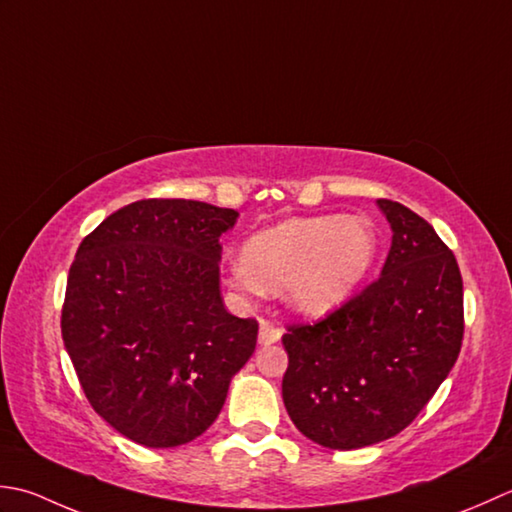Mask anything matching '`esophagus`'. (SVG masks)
I'll use <instances>...</instances> for the list:
<instances>
[{"label":"esophagus","mask_w":512,"mask_h":512,"mask_svg":"<svg viewBox=\"0 0 512 512\" xmlns=\"http://www.w3.org/2000/svg\"><path fill=\"white\" fill-rule=\"evenodd\" d=\"M283 336V329L271 325L269 320H260V331H258V342L260 344H274Z\"/></svg>","instance_id":"esophagus-1"}]
</instances>
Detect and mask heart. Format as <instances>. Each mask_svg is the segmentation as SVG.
Returning <instances> with one entry per match:
<instances>
[{
    "label": "heart",
    "instance_id": "obj_1",
    "mask_svg": "<svg viewBox=\"0 0 512 512\" xmlns=\"http://www.w3.org/2000/svg\"><path fill=\"white\" fill-rule=\"evenodd\" d=\"M375 249V229L360 216L287 218L249 238L232 283L245 291L287 287L291 307L325 314L367 276Z\"/></svg>",
    "mask_w": 512,
    "mask_h": 512
}]
</instances>
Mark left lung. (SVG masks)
Wrapping results in <instances>:
<instances>
[{"mask_svg": "<svg viewBox=\"0 0 512 512\" xmlns=\"http://www.w3.org/2000/svg\"><path fill=\"white\" fill-rule=\"evenodd\" d=\"M393 238L382 274L314 322L287 325L283 400L296 429L351 451L409 426L451 373L464 287L451 249L422 216L378 198Z\"/></svg>", "mask_w": 512, "mask_h": 512, "instance_id": "left-lung-1", "label": "left lung"}]
</instances>
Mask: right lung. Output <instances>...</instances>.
I'll list each match as a JSON object with an SVG mask.
<instances>
[{
    "label": "right lung",
    "instance_id": "obj_1",
    "mask_svg": "<svg viewBox=\"0 0 512 512\" xmlns=\"http://www.w3.org/2000/svg\"><path fill=\"white\" fill-rule=\"evenodd\" d=\"M236 218L201 201L145 198L77 249L61 338L92 409L132 442L196 440L256 349L258 322L229 314L218 287V238Z\"/></svg>",
    "mask_w": 512,
    "mask_h": 512
}]
</instances>
